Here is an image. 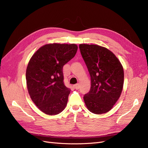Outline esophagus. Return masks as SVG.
I'll return each mask as SVG.
<instances>
[{"label":"esophagus","mask_w":148,"mask_h":148,"mask_svg":"<svg viewBox=\"0 0 148 148\" xmlns=\"http://www.w3.org/2000/svg\"><path fill=\"white\" fill-rule=\"evenodd\" d=\"M73 87H74V88H75V89H78L79 88V86L78 84H75V85L73 86Z\"/></svg>","instance_id":"1"}]
</instances>
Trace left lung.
I'll return each instance as SVG.
<instances>
[{
  "label": "left lung",
  "mask_w": 148,
  "mask_h": 148,
  "mask_svg": "<svg viewBox=\"0 0 148 148\" xmlns=\"http://www.w3.org/2000/svg\"><path fill=\"white\" fill-rule=\"evenodd\" d=\"M79 48L90 76V89L84 96L85 105L92 113H107L113 108L123 91V65L114 54L105 47L80 44Z\"/></svg>",
  "instance_id": "left-lung-1"
}]
</instances>
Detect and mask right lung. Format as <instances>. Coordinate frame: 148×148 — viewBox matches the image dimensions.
<instances>
[{"label":"right lung","instance_id":"add662e5","mask_svg":"<svg viewBox=\"0 0 148 148\" xmlns=\"http://www.w3.org/2000/svg\"><path fill=\"white\" fill-rule=\"evenodd\" d=\"M77 49L76 44H46L29 60L25 77L28 92L35 105L46 114H58L67 104L70 89L64 83L63 67Z\"/></svg>","mask_w":148,"mask_h":148}]
</instances>
